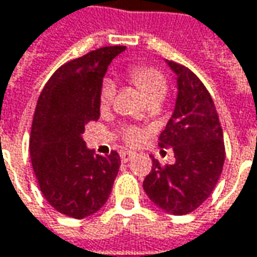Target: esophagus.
I'll list each match as a JSON object with an SVG mask.
<instances>
[{
  "label": "esophagus",
  "instance_id": "obj_1",
  "mask_svg": "<svg viewBox=\"0 0 257 257\" xmlns=\"http://www.w3.org/2000/svg\"><path fill=\"white\" fill-rule=\"evenodd\" d=\"M134 156H136V153H133V151H123V153H120V158H121L123 163H128Z\"/></svg>",
  "mask_w": 257,
  "mask_h": 257
}]
</instances>
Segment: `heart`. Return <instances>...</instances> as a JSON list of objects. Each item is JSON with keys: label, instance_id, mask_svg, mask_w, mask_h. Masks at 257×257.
I'll return each mask as SVG.
<instances>
[{"label": "heart", "instance_id": "heart-1", "mask_svg": "<svg viewBox=\"0 0 257 257\" xmlns=\"http://www.w3.org/2000/svg\"><path fill=\"white\" fill-rule=\"evenodd\" d=\"M130 76L136 86L144 93L149 101L163 100L167 94V79L161 72L156 69L144 68V66H136L130 70ZM116 94V83L111 79H106L101 84L100 90V104L103 107H107L113 101ZM144 137V132L136 127H127L124 130V139L130 144L140 143Z\"/></svg>", "mask_w": 257, "mask_h": 257}]
</instances>
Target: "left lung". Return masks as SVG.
Masks as SVG:
<instances>
[{
	"instance_id": "obj_1",
	"label": "left lung",
	"mask_w": 257,
	"mask_h": 257,
	"mask_svg": "<svg viewBox=\"0 0 257 257\" xmlns=\"http://www.w3.org/2000/svg\"><path fill=\"white\" fill-rule=\"evenodd\" d=\"M177 76L174 111L158 140L173 149L175 163L163 167L153 157L143 188L153 204L171 215L195 211L212 194L225 163L219 117L212 97L188 68L165 60Z\"/></svg>"
}]
</instances>
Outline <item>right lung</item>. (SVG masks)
I'll use <instances>...</instances> for the list:
<instances>
[{"instance_id":"right-lung-1","label":"right lung","mask_w":257,"mask_h":257,"mask_svg":"<svg viewBox=\"0 0 257 257\" xmlns=\"http://www.w3.org/2000/svg\"><path fill=\"white\" fill-rule=\"evenodd\" d=\"M124 46H106L60 66L41 93L29 153L46 201L58 212L83 219L107 202L120 168L116 151L94 156L84 125L100 117V90L107 66Z\"/></svg>"}]
</instances>
